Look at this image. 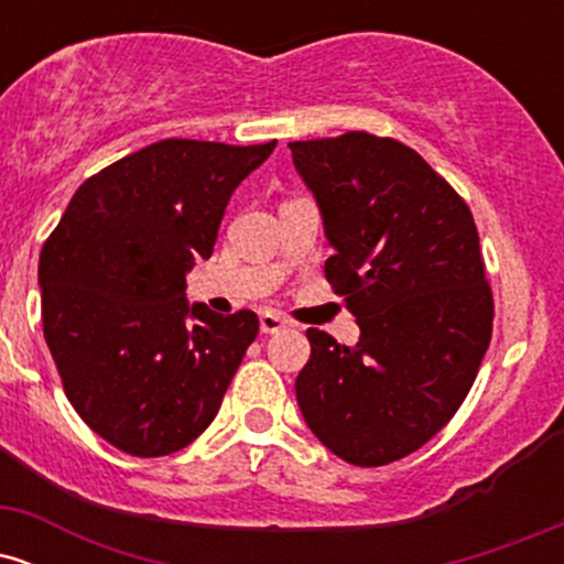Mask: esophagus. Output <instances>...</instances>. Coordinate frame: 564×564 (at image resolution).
<instances>
[{
	"instance_id": "esophagus-1",
	"label": "esophagus",
	"mask_w": 564,
	"mask_h": 564,
	"mask_svg": "<svg viewBox=\"0 0 564 564\" xmlns=\"http://www.w3.org/2000/svg\"><path fill=\"white\" fill-rule=\"evenodd\" d=\"M286 326H289V321L283 318V315L273 313V310H268V313L260 315L262 334H278V332H283V328H286Z\"/></svg>"
}]
</instances>
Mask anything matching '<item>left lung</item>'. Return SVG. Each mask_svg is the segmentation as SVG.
Segmentation results:
<instances>
[{"mask_svg": "<svg viewBox=\"0 0 564 564\" xmlns=\"http://www.w3.org/2000/svg\"><path fill=\"white\" fill-rule=\"evenodd\" d=\"M334 246L326 281L355 347L307 328L296 403L355 467H384L451 422L494 334V291L467 200L413 148L371 132L289 142Z\"/></svg>", "mask_w": 564, "mask_h": 564, "instance_id": "1", "label": "left lung"}]
</instances>
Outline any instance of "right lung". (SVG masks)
I'll use <instances>...</instances> for the list:
<instances>
[{"label": "right lung", "instance_id": "obj_1", "mask_svg": "<svg viewBox=\"0 0 564 564\" xmlns=\"http://www.w3.org/2000/svg\"><path fill=\"white\" fill-rule=\"evenodd\" d=\"M170 138L84 180L42 246V328L68 403L113 448L170 456L196 440L260 332L251 310L187 307L225 206L273 153Z\"/></svg>", "mask_w": 564, "mask_h": 564}]
</instances>
